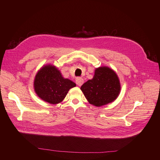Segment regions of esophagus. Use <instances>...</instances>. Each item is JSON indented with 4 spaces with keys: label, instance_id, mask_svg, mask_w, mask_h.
<instances>
[{
    "label": "esophagus",
    "instance_id": "esophagus-1",
    "mask_svg": "<svg viewBox=\"0 0 160 160\" xmlns=\"http://www.w3.org/2000/svg\"><path fill=\"white\" fill-rule=\"evenodd\" d=\"M83 83H84V80L83 78H81V77H77L76 79V83L79 86H81L83 84Z\"/></svg>",
    "mask_w": 160,
    "mask_h": 160
}]
</instances>
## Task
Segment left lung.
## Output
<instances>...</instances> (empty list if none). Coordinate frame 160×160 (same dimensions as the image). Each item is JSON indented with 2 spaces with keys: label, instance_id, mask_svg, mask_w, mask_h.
<instances>
[{
  "label": "left lung",
  "instance_id": "1",
  "mask_svg": "<svg viewBox=\"0 0 160 160\" xmlns=\"http://www.w3.org/2000/svg\"><path fill=\"white\" fill-rule=\"evenodd\" d=\"M89 103L100 107L117 99L121 85L115 72L108 67H100L95 70L93 78L81 87Z\"/></svg>",
  "mask_w": 160,
  "mask_h": 160
}]
</instances>
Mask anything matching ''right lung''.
Wrapping results in <instances>:
<instances>
[{"label":"right lung","instance_id":"1","mask_svg":"<svg viewBox=\"0 0 160 160\" xmlns=\"http://www.w3.org/2000/svg\"><path fill=\"white\" fill-rule=\"evenodd\" d=\"M76 84L65 79L56 67L47 65L37 72L34 80V89L38 97L51 104L61 103L70 89Z\"/></svg>","mask_w":160,"mask_h":160}]
</instances>
